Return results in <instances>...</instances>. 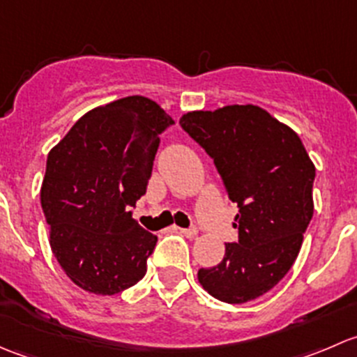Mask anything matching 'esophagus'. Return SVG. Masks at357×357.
Here are the masks:
<instances>
[{"mask_svg": "<svg viewBox=\"0 0 357 357\" xmlns=\"http://www.w3.org/2000/svg\"><path fill=\"white\" fill-rule=\"evenodd\" d=\"M178 229L186 236V238H195L197 233H199L197 231V228H178Z\"/></svg>", "mask_w": 357, "mask_h": 357, "instance_id": "34e87169", "label": "esophagus"}]
</instances>
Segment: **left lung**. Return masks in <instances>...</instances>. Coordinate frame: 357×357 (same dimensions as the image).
Returning <instances> with one entry per match:
<instances>
[{
  "label": "left lung",
  "instance_id": "1",
  "mask_svg": "<svg viewBox=\"0 0 357 357\" xmlns=\"http://www.w3.org/2000/svg\"><path fill=\"white\" fill-rule=\"evenodd\" d=\"M181 128L214 158L226 192L238 204V242L222 261L199 269L212 297L243 304L289 273L314 211L316 169L294 129L257 105L188 112Z\"/></svg>",
  "mask_w": 357,
  "mask_h": 357
}]
</instances>
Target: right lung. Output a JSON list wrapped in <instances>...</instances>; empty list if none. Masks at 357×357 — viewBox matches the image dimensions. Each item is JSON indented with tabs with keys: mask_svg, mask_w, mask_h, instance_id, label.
<instances>
[{
	"mask_svg": "<svg viewBox=\"0 0 357 357\" xmlns=\"http://www.w3.org/2000/svg\"><path fill=\"white\" fill-rule=\"evenodd\" d=\"M171 124L153 100L126 96L82 115L48 153L41 205L50 247L82 290L114 295L145 276L157 236L129 207L145 195Z\"/></svg>",
	"mask_w": 357,
	"mask_h": 357,
	"instance_id": "obj_1",
	"label": "right lung"
}]
</instances>
